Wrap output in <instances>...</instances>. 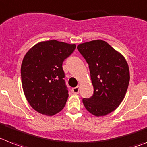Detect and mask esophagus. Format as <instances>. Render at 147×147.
I'll list each match as a JSON object with an SVG mask.
<instances>
[{
	"mask_svg": "<svg viewBox=\"0 0 147 147\" xmlns=\"http://www.w3.org/2000/svg\"><path fill=\"white\" fill-rule=\"evenodd\" d=\"M72 91L74 94H78V93L80 92V86H76V87L75 88H73Z\"/></svg>",
	"mask_w": 147,
	"mask_h": 147,
	"instance_id": "esophagus-1",
	"label": "esophagus"
}]
</instances>
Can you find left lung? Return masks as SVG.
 I'll list each match as a JSON object with an SVG mask.
<instances>
[{"label":"left lung","instance_id":"left-lung-1","mask_svg":"<svg viewBox=\"0 0 147 147\" xmlns=\"http://www.w3.org/2000/svg\"><path fill=\"white\" fill-rule=\"evenodd\" d=\"M77 49L87 61L94 94L82 102L89 112L102 117L115 111L123 100L129 83V69L120 52L102 40L80 44Z\"/></svg>","mask_w":147,"mask_h":147}]
</instances>
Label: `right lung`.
Listing matches in <instances>:
<instances>
[{"label":"right lung","mask_w":147,"mask_h":147,"mask_svg":"<svg viewBox=\"0 0 147 147\" xmlns=\"http://www.w3.org/2000/svg\"><path fill=\"white\" fill-rule=\"evenodd\" d=\"M75 48V44L51 40L38 42L25 54L21 67L22 88L27 102L40 114L52 116L65 107L68 90L62 63Z\"/></svg>","instance_id":"1"}]
</instances>
